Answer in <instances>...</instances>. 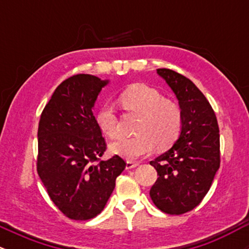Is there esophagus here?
<instances>
[{
	"label": "esophagus",
	"mask_w": 249,
	"mask_h": 249,
	"mask_svg": "<svg viewBox=\"0 0 249 249\" xmlns=\"http://www.w3.org/2000/svg\"><path fill=\"white\" fill-rule=\"evenodd\" d=\"M138 162L137 161H131V160H127L126 161V170H131V168H134L138 166Z\"/></svg>",
	"instance_id": "esophagus-1"
}]
</instances>
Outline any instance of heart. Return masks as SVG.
I'll list each match as a JSON object with an SVG mask.
<instances>
[{"instance_id": "1", "label": "heart", "mask_w": 249, "mask_h": 249, "mask_svg": "<svg viewBox=\"0 0 249 249\" xmlns=\"http://www.w3.org/2000/svg\"><path fill=\"white\" fill-rule=\"evenodd\" d=\"M118 101L126 111L138 113L137 136L121 139L111 145V151L123 158H141L153 148H166L176 142L181 130V111L176 103L162 98L161 93L146 84H133L119 95ZM96 123L111 139L121 137V122L115 108L103 105L96 116Z\"/></svg>"}]
</instances>
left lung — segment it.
<instances>
[{
	"label": "left lung",
	"instance_id": "1",
	"mask_svg": "<svg viewBox=\"0 0 249 249\" xmlns=\"http://www.w3.org/2000/svg\"><path fill=\"white\" fill-rule=\"evenodd\" d=\"M179 101L181 131L167 152L150 161L158 179L150 190L161 212L179 215L205 198L220 167L218 121L204 93L192 81L170 69H157Z\"/></svg>",
	"mask_w": 249,
	"mask_h": 249
}]
</instances>
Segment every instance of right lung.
<instances>
[{"instance_id": "1", "label": "right lung", "mask_w": 249, "mask_h": 249, "mask_svg": "<svg viewBox=\"0 0 249 249\" xmlns=\"http://www.w3.org/2000/svg\"><path fill=\"white\" fill-rule=\"evenodd\" d=\"M107 81L79 73L56 88L38 124L37 173L67 218L89 220L104 210L126 162L102 160L107 142L93 105Z\"/></svg>"}]
</instances>
